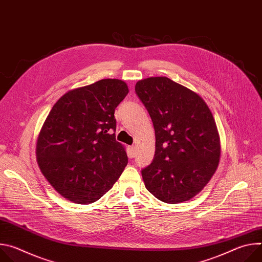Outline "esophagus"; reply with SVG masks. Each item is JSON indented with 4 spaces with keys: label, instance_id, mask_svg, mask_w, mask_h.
Returning <instances> with one entry per match:
<instances>
[{
    "label": "esophagus",
    "instance_id": "1",
    "mask_svg": "<svg viewBox=\"0 0 262 262\" xmlns=\"http://www.w3.org/2000/svg\"><path fill=\"white\" fill-rule=\"evenodd\" d=\"M128 157L132 158V159L136 157V147L135 146H129V148H128Z\"/></svg>",
    "mask_w": 262,
    "mask_h": 262
}]
</instances>
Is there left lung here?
I'll use <instances>...</instances> for the list:
<instances>
[{"label":"left lung","instance_id":"1","mask_svg":"<svg viewBox=\"0 0 262 262\" xmlns=\"http://www.w3.org/2000/svg\"><path fill=\"white\" fill-rule=\"evenodd\" d=\"M135 90L156 132L154 161L142 170L146 189L166 203L188 201L219 165L220 137L211 112L196 92L166 77L141 80Z\"/></svg>","mask_w":262,"mask_h":262}]
</instances>
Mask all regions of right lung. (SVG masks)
I'll return each instance as SVG.
<instances>
[{"label": "right lung", "mask_w": 262, "mask_h": 262, "mask_svg": "<svg viewBox=\"0 0 262 262\" xmlns=\"http://www.w3.org/2000/svg\"><path fill=\"white\" fill-rule=\"evenodd\" d=\"M127 93L125 82L104 79L68 91L52 107L37 140L36 157L63 198L93 203L123 172L127 156L116 141L114 113Z\"/></svg>", "instance_id": "1"}]
</instances>
